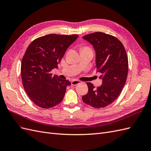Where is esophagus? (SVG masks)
Listing matches in <instances>:
<instances>
[{
    "label": "esophagus",
    "instance_id": "obj_1",
    "mask_svg": "<svg viewBox=\"0 0 151 151\" xmlns=\"http://www.w3.org/2000/svg\"><path fill=\"white\" fill-rule=\"evenodd\" d=\"M81 83V81L79 80H73L71 81V85H76L79 83Z\"/></svg>",
    "mask_w": 151,
    "mask_h": 151
}]
</instances>
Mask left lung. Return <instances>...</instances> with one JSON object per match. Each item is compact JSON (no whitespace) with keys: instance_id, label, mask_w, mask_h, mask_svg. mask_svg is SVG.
<instances>
[{"instance_id":"obj_1","label":"left lung","mask_w":151,"mask_h":151,"mask_svg":"<svg viewBox=\"0 0 151 151\" xmlns=\"http://www.w3.org/2000/svg\"><path fill=\"white\" fill-rule=\"evenodd\" d=\"M96 51L97 71L102 84L96 88L87 82L88 93L83 101L95 108L105 107L114 102L121 93L126 83L128 61L125 49L117 38L102 32H95L83 37Z\"/></svg>"}]
</instances>
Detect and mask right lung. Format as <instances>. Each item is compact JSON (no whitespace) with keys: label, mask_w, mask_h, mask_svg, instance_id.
<instances>
[{"label":"right lung","mask_w":151,"mask_h":151,"mask_svg":"<svg viewBox=\"0 0 151 151\" xmlns=\"http://www.w3.org/2000/svg\"><path fill=\"white\" fill-rule=\"evenodd\" d=\"M78 37L49 34L36 38L28 47L21 62V75L24 89L37 106L48 109L63 99L70 81L52 76L50 71L58 68L68 47Z\"/></svg>","instance_id":"1"}]
</instances>
